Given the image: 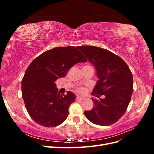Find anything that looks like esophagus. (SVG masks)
<instances>
[{"instance_id":"1","label":"esophagus","mask_w":154,"mask_h":154,"mask_svg":"<svg viewBox=\"0 0 154 154\" xmlns=\"http://www.w3.org/2000/svg\"><path fill=\"white\" fill-rule=\"evenodd\" d=\"M84 100V97L82 96H77L76 97V100Z\"/></svg>"}]
</instances>
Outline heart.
I'll list each match as a JSON object with an SVG mask.
<instances>
[{"instance_id":"b5f03b06","label":"heart","mask_w":154,"mask_h":154,"mask_svg":"<svg viewBox=\"0 0 154 154\" xmlns=\"http://www.w3.org/2000/svg\"><path fill=\"white\" fill-rule=\"evenodd\" d=\"M78 91L81 93V94H83V93L85 92V88L84 87H80L78 89Z\"/></svg>"}]
</instances>
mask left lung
I'll use <instances>...</instances> for the list:
<instances>
[{
	"label": "left lung",
	"instance_id": "1",
	"mask_svg": "<svg viewBox=\"0 0 154 154\" xmlns=\"http://www.w3.org/2000/svg\"><path fill=\"white\" fill-rule=\"evenodd\" d=\"M96 69L99 78L92 95L94 107L84 114L92 123L109 126L122 117L127 109L133 93L132 74L124 60L109 50L90 45L78 48Z\"/></svg>",
	"mask_w": 154,
	"mask_h": 154
}]
</instances>
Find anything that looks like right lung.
<instances>
[{
  "instance_id": "right-lung-1",
  "label": "right lung",
  "mask_w": 154,
  "mask_h": 154,
  "mask_svg": "<svg viewBox=\"0 0 154 154\" xmlns=\"http://www.w3.org/2000/svg\"><path fill=\"white\" fill-rule=\"evenodd\" d=\"M87 59L75 47H57L36 57L22 80V96L30 117L45 127H54L67 118L76 95L58 93L55 82L66 75L76 63Z\"/></svg>"
}]
</instances>
